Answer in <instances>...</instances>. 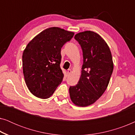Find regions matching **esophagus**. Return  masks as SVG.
<instances>
[{
  "mask_svg": "<svg viewBox=\"0 0 135 135\" xmlns=\"http://www.w3.org/2000/svg\"><path fill=\"white\" fill-rule=\"evenodd\" d=\"M71 73H72L71 69H68V71H67V74H68V75H69L70 74H71Z\"/></svg>",
  "mask_w": 135,
  "mask_h": 135,
  "instance_id": "esophagus-1",
  "label": "esophagus"
}]
</instances>
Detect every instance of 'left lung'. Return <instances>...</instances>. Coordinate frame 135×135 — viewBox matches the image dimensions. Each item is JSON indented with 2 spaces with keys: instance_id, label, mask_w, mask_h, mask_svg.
Listing matches in <instances>:
<instances>
[{
  "instance_id": "left-lung-1",
  "label": "left lung",
  "mask_w": 135,
  "mask_h": 135,
  "mask_svg": "<svg viewBox=\"0 0 135 135\" xmlns=\"http://www.w3.org/2000/svg\"><path fill=\"white\" fill-rule=\"evenodd\" d=\"M82 48L83 65L79 82L69 87L74 104L88 106L100 98L108 87L114 69L111 52L104 40L93 31L79 32L74 37Z\"/></svg>"
}]
</instances>
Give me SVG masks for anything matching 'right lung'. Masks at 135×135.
I'll return each mask as SVG.
<instances>
[{
  "label": "right lung",
  "instance_id": "right-lung-1",
  "mask_svg": "<svg viewBox=\"0 0 135 135\" xmlns=\"http://www.w3.org/2000/svg\"><path fill=\"white\" fill-rule=\"evenodd\" d=\"M74 33L50 27L36 36L23 53V70L26 84L36 97L47 99L61 83L64 74L60 68L61 50Z\"/></svg>",
  "mask_w": 135,
  "mask_h": 135
}]
</instances>
